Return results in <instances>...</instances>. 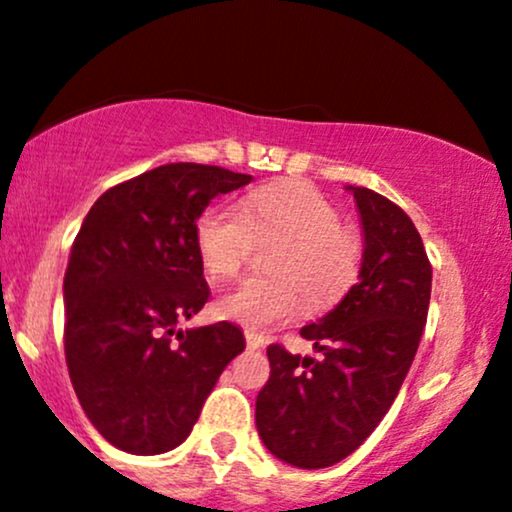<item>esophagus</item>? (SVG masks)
<instances>
[{
    "label": "esophagus",
    "mask_w": 512,
    "mask_h": 512,
    "mask_svg": "<svg viewBox=\"0 0 512 512\" xmlns=\"http://www.w3.org/2000/svg\"><path fill=\"white\" fill-rule=\"evenodd\" d=\"M264 342H267V339H264V334L245 330V344H248V349H252V351L260 349V346H264Z\"/></svg>",
    "instance_id": "34e87169"
}]
</instances>
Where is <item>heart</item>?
<instances>
[{
	"label": "heart",
	"mask_w": 512,
	"mask_h": 512,
	"mask_svg": "<svg viewBox=\"0 0 512 512\" xmlns=\"http://www.w3.org/2000/svg\"><path fill=\"white\" fill-rule=\"evenodd\" d=\"M257 238H286L272 269L223 293L216 313L250 330H267L303 313L305 303L325 308L342 298L361 267V243L342 214L308 185H267L250 192L243 207L216 204L197 219L199 260L214 279H231L248 262Z\"/></svg>",
	"instance_id": "heart-1"
}]
</instances>
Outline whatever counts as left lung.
Segmentation results:
<instances>
[{"label": "left lung", "instance_id": "obj_1", "mask_svg": "<svg viewBox=\"0 0 512 512\" xmlns=\"http://www.w3.org/2000/svg\"><path fill=\"white\" fill-rule=\"evenodd\" d=\"M346 190L363 226L358 281L337 308L301 330L322 358L269 346L272 373L255 404L262 443L301 469L344 460L383 421L419 349L431 301V262L409 216L368 187Z\"/></svg>", "mask_w": 512, "mask_h": 512}]
</instances>
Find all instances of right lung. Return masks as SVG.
I'll use <instances>...</instances> for the list:
<instances>
[{"instance_id":"right-lung-1","label":"right lung","mask_w":512,"mask_h":512,"mask_svg":"<svg viewBox=\"0 0 512 512\" xmlns=\"http://www.w3.org/2000/svg\"><path fill=\"white\" fill-rule=\"evenodd\" d=\"M252 175L168 163L110 187L76 233L64 274V356L96 431L132 455L190 436L223 368L245 349L231 322L175 330L209 301L195 226Z\"/></svg>"}]
</instances>
